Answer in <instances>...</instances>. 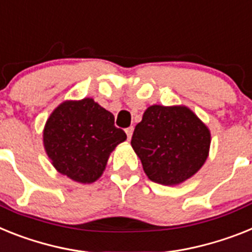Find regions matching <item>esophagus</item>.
I'll use <instances>...</instances> for the list:
<instances>
[{
	"label": "esophagus",
	"mask_w": 252,
	"mask_h": 252,
	"mask_svg": "<svg viewBox=\"0 0 252 252\" xmlns=\"http://www.w3.org/2000/svg\"><path fill=\"white\" fill-rule=\"evenodd\" d=\"M133 130H134V128H133V126H129V128H126V137H128V139L132 138Z\"/></svg>",
	"instance_id": "34e87169"
}]
</instances>
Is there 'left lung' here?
<instances>
[{
    "label": "left lung",
    "mask_w": 252,
    "mask_h": 252,
    "mask_svg": "<svg viewBox=\"0 0 252 252\" xmlns=\"http://www.w3.org/2000/svg\"><path fill=\"white\" fill-rule=\"evenodd\" d=\"M130 145L149 179L174 186L204 165L210 130L188 107L152 105L134 128Z\"/></svg>",
    "instance_id": "obj_1"
}]
</instances>
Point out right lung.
<instances>
[{"instance_id":"right-lung-1","label":"right lung","mask_w":252,"mask_h":252,"mask_svg":"<svg viewBox=\"0 0 252 252\" xmlns=\"http://www.w3.org/2000/svg\"><path fill=\"white\" fill-rule=\"evenodd\" d=\"M126 139L114 126V115L92 98L65 101L46 122L43 145L59 173L79 183L102 175L107 158Z\"/></svg>"}]
</instances>
